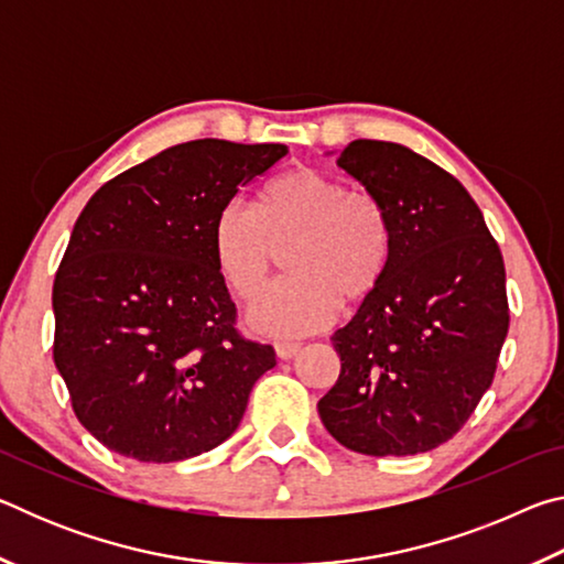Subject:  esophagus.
I'll return each instance as SVG.
<instances>
[{
	"mask_svg": "<svg viewBox=\"0 0 564 564\" xmlns=\"http://www.w3.org/2000/svg\"><path fill=\"white\" fill-rule=\"evenodd\" d=\"M299 350H301L299 343H275V358L279 360H291Z\"/></svg>",
	"mask_w": 564,
	"mask_h": 564,
	"instance_id": "34e87169",
	"label": "esophagus"
}]
</instances>
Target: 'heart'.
<instances>
[{"label": "heart", "instance_id": "obj_1", "mask_svg": "<svg viewBox=\"0 0 564 564\" xmlns=\"http://www.w3.org/2000/svg\"><path fill=\"white\" fill-rule=\"evenodd\" d=\"M214 259L228 289L251 301L279 269L291 275L246 313V326L269 338H303L330 326L340 301H368L393 253L386 206L326 171L299 166L263 188L259 208L234 202L214 218Z\"/></svg>", "mask_w": 564, "mask_h": 564}]
</instances>
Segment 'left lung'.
<instances>
[{
  "instance_id": "left-lung-1",
  "label": "left lung",
  "mask_w": 564,
  "mask_h": 564,
  "mask_svg": "<svg viewBox=\"0 0 564 564\" xmlns=\"http://www.w3.org/2000/svg\"><path fill=\"white\" fill-rule=\"evenodd\" d=\"M338 166L386 206L393 253L380 289L333 333L340 376L318 415L352 453H427L492 383L510 326L502 253L460 181L413 149L356 139Z\"/></svg>"
}]
</instances>
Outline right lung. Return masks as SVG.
Listing matches in <instances>:
<instances>
[{"label": "right lung", "mask_w": 564, "mask_h": 564, "mask_svg": "<svg viewBox=\"0 0 564 564\" xmlns=\"http://www.w3.org/2000/svg\"><path fill=\"white\" fill-rule=\"evenodd\" d=\"M289 154L198 139L123 171L89 198L54 279V362L79 423L139 463H176L231 437L271 346L236 330L214 218Z\"/></svg>", "instance_id": "obj_1"}]
</instances>
